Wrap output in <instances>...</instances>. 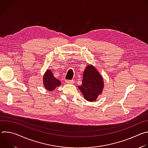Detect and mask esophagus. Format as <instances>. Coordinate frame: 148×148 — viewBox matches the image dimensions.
<instances>
[{"instance_id": "esophagus-1", "label": "esophagus", "mask_w": 148, "mask_h": 148, "mask_svg": "<svg viewBox=\"0 0 148 148\" xmlns=\"http://www.w3.org/2000/svg\"><path fill=\"white\" fill-rule=\"evenodd\" d=\"M66 83L67 84H73L74 82L73 80H66Z\"/></svg>"}]
</instances>
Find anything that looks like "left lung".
<instances>
[{
	"instance_id": "left-lung-1",
	"label": "left lung",
	"mask_w": 148,
	"mask_h": 148,
	"mask_svg": "<svg viewBox=\"0 0 148 148\" xmlns=\"http://www.w3.org/2000/svg\"><path fill=\"white\" fill-rule=\"evenodd\" d=\"M78 87L85 99L89 102L95 101L102 93L103 78L93 65L89 64L84 70L81 86Z\"/></svg>"
}]
</instances>
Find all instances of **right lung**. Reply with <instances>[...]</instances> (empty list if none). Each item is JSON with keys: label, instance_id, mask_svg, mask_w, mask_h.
<instances>
[{"label": "right lung", "instance_id": "right-lung-1", "mask_svg": "<svg viewBox=\"0 0 148 148\" xmlns=\"http://www.w3.org/2000/svg\"><path fill=\"white\" fill-rule=\"evenodd\" d=\"M43 86L48 91H53L56 87H60L61 82L60 80L56 78L51 71L48 69L44 74L43 78Z\"/></svg>", "mask_w": 148, "mask_h": 148}]
</instances>
